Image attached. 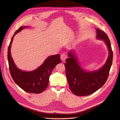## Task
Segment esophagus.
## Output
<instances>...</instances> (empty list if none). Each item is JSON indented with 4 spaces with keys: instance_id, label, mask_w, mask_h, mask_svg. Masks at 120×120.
Masks as SVG:
<instances>
[{
    "instance_id": "esophagus-1",
    "label": "esophagus",
    "mask_w": 120,
    "mask_h": 120,
    "mask_svg": "<svg viewBox=\"0 0 120 120\" xmlns=\"http://www.w3.org/2000/svg\"><path fill=\"white\" fill-rule=\"evenodd\" d=\"M67 56L66 55V54H65V53H63V54H61V59L62 61H64L66 60V59L67 58Z\"/></svg>"
}]
</instances>
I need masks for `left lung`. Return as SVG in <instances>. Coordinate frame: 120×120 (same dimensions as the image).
Masks as SVG:
<instances>
[{"label":"left lung","mask_w":120,"mask_h":120,"mask_svg":"<svg viewBox=\"0 0 120 120\" xmlns=\"http://www.w3.org/2000/svg\"><path fill=\"white\" fill-rule=\"evenodd\" d=\"M96 38L102 39L109 51L107 61L102 68L97 71L86 72L79 65L75 55L70 51L69 58L64 64L66 75L69 87L77 96H86L94 94L107 81L113 61V51L107 35L99 29H96Z\"/></svg>","instance_id":"obj_1"}]
</instances>
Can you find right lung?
<instances>
[{
  "instance_id": "obj_1",
  "label": "right lung",
  "mask_w": 120,
  "mask_h": 120,
  "mask_svg": "<svg viewBox=\"0 0 120 120\" xmlns=\"http://www.w3.org/2000/svg\"><path fill=\"white\" fill-rule=\"evenodd\" d=\"M26 26H20L12 37L8 48V61L11 76L15 82L24 91L33 94H40L47 88L49 78L53 69L60 63V55L56 54L48 57L37 69L32 72H25L18 68L12 59L10 48L13 37Z\"/></svg>"
}]
</instances>
